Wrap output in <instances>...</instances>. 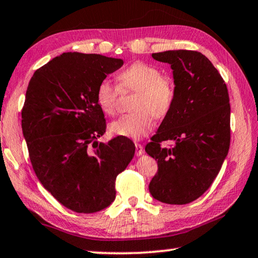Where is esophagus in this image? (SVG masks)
Returning <instances> with one entry per match:
<instances>
[{"mask_svg": "<svg viewBox=\"0 0 258 258\" xmlns=\"http://www.w3.org/2000/svg\"><path fill=\"white\" fill-rule=\"evenodd\" d=\"M145 153V150H144V147H142L140 144H136V154H137V156H141L142 154Z\"/></svg>", "mask_w": 258, "mask_h": 258, "instance_id": "34e87169", "label": "esophagus"}]
</instances>
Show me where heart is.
<instances>
[{
    "mask_svg": "<svg viewBox=\"0 0 258 258\" xmlns=\"http://www.w3.org/2000/svg\"><path fill=\"white\" fill-rule=\"evenodd\" d=\"M118 88L108 80H102L96 87V102L108 116L116 114L120 92H136L131 109L112 122L111 131L118 136L141 139L154 128V117L164 118L172 109L175 100V84L172 77L162 75L155 65L134 62L117 76Z\"/></svg>",
    "mask_w": 258,
    "mask_h": 258,
    "instance_id": "heart-1",
    "label": "heart"
}]
</instances>
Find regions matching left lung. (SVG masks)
Segmentation results:
<instances>
[{
    "label": "left lung",
    "instance_id": "1",
    "mask_svg": "<svg viewBox=\"0 0 258 258\" xmlns=\"http://www.w3.org/2000/svg\"><path fill=\"white\" fill-rule=\"evenodd\" d=\"M153 57L171 64L175 84L172 109L146 145L158 170L149 183L157 201L187 204L209 189L231 142L226 84L209 59L195 50H167ZM171 140L170 147L161 142Z\"/></svg>",
    "mask_w": 258,
    "mask_h": 258
}]
</instances>
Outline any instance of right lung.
I'll list each match as a JSON object with an SVG mask.
<instances>
[{"label": "right lung", "instance_id": "obj_1", "mask_svg": "<svg viewBox=\"0 0 258 258\" xmlns=\"http://www.w3.org/2000/svg\"><path fill=\"white\" fill-rule=\"evenodd\" d=\"M122 60L96 54L64 52L34 72L22 110L28 156L42 186L60 204L92 214L111 204L116 179L136 146L118 136L96 140L107 130L96 87Z\"/></svg>", "mask_w": 258, "mask_h": 258}]
</instances>
